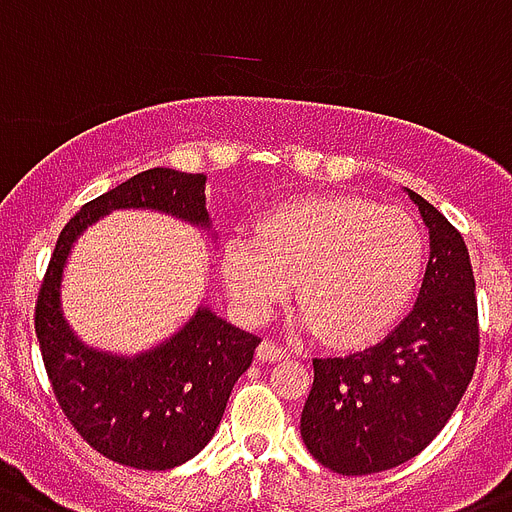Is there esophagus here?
I'll return each mask as SVG.
<instances>
[{
    "instance_id": "34e87169",
    "label": "esophagus",
    "mask_w": 512,
    "mask_h": 512,
    "mask_svg": "<svg viewBox=\"0 0 512 512\" xmlns=\"http://www.w3.org/2000/svg\"><path fill=\"white\" fill-rule=\"evenodd\" d=\"M257 356H260V362H281L283 356H286V349H281L276 341H268V338H265V341L257 346Z\"/></svg>"
}]
</instances>
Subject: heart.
<instances>
[{
    "label": "heart",
    "mask_w": 512,
    "mask_h": 512,
    "mask_svg": "<svg viewBox=\"0 0 512 512\" xmlns=\"http://www.w3.org/2000/svg\"><path fill=\"white\" fill-rule=\"evenodd\" d=\"M424 260V234L406 210L359 195H302L270 208L255 239H229L221 273L249 322L265 320L294 278L296 328L359 349L401 320Z\"/></svg>",
    "instance_id": "b5f03b06"
}]
</instances>
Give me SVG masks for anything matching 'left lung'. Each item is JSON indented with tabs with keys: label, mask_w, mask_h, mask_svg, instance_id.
<instances>
[{
	"label": "left lung",
	"mask_w": 512,
	"mask_h": 512,
	"mask_svg": "<svg viewBox=\"0 0 512 512\" xmlns=\"http://www.w3.org/2000/svg\"><path fill=\"white\" fill-rule=\"evenodd\" d=\"M403 192L429 229L414 309L372 349L312 359L299 429L315 461L336 474H377L422 453L461 403L479 356L466 242L422 195Z\"/></svg>",
	"instance_id": "1"
}]
</instances>
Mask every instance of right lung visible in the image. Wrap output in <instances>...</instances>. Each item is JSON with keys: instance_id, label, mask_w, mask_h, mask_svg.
Instances as JSON below:
<instances>
[{"instance_id": "add662e5", "label": "right lung", "mask_w": 512, "mask_h": 512, "mask_svg": "<svg viewBox=\"0 0 512 512\" xmlns=\"http://www.w3.org/2000/svg\"><path fill=\"white\" fill-rule=\"evenodd\" d=\"M205 182V174L148 169L90 200L59 234L38 296L36 336L59 406L90 448L122 466L166 471L195 458L216 435L260 338L200 302L182 328L150 349H96L64 315V270L77 239L114 210L163 213L216 242Z\"/></svg>"}]
</instances>
